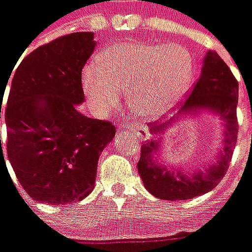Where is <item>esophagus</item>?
I'll return each mask as SVG.
<instances>
[{"mask_svg":"<svg viewBox=\"0 0 252 252\" xmlns=\"http://www.w3.org/2000/svg\"><path fill=\"white\" fill-rule=\"evenodd\" d=\"M128 128H129L132 132H135L136 135H137V137H139L140 140L147 141L151 139V133H150V131L147 129V128H143V126H133V124L128 126Z\"/></svg>","mask_w":252,"mask_h":252,"instance_id":"1","label":"esophagus"}]
</instances>
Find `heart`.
<instances>
[{
  "instance_id": "b5f03b06",
  "label": "heart",
  "mask_w": 252,
  "mask_h": 252,
  "mask_svg": "<svg viewBox=\"0 0 252 252\" xmlns=\"http://www.w3.org/2000/svg\"><path fill=\"white\" fill-rule=\"evenodd\" d=\"M195 80L191 52L180 44L128 41L98 55L97 63L81 70V88L97 115L119 105L121 91L128 92L133 111L145 119H159L178 105Z\"/></svg>"
}]
</instances>
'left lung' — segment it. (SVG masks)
<instances>
[{"label": "left lung", "mask_w": 252, "mask_h": 252, "mask_svg": "<svg viewBox=\"0 0 252 252\" xmlns=\"http://www.w3.org/2000/svg\"><path fill=\"white\" fill-rule=\"evenodd\" d=\"M238 92L239 85L230 68L216 52L208 50L203 59L202 73L180 111L164 123L150 124L154 137L143 143L137 163V171L147 191L158 199L175 202L200 196L219 184L228 169L236 144ZM203 111L219 117L223 126V147L218 151L216 161L189 173H183L174 166H165L157 159L165 131L184 117L197 116Z\"/></svg>", "instance_id": "left-lung-1"}]
</instances>
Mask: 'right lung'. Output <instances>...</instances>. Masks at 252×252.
<instances>
[{
	"mask_svg": "<svg viewBox=\"0 0 252 252\" xmlns=\"http://www.w3.org/2000/svg\"><path fill=\"white\" fill-rule=\"evenodd\" d=\"M94 46L92 32L70 33L33 50L13 73L5 109L7 158L37 202L65 206L88 196L98 158L116 133L111 123L77 109L85 100L81 70ZM6 85H0L1 105Z\"/></svg>",
	"mask_w": 252,
	"mask_h": 252,
	"instance_id": "add662e5",
	"label": "right lung"
}]
</instances>
